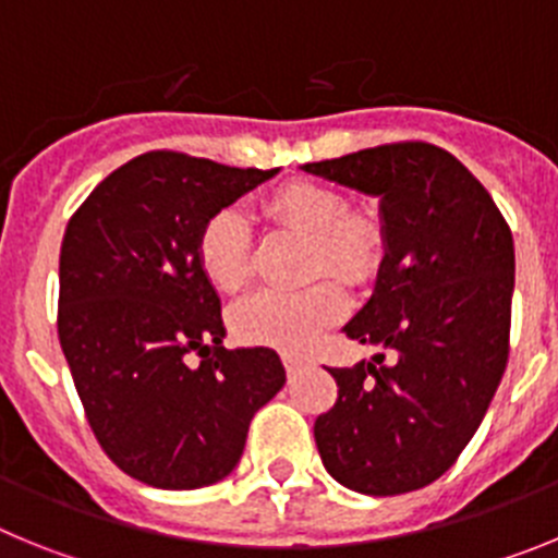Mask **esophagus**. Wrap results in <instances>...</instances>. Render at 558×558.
<instances>
[{
  "label": "esophagus",
  "instance_id": "1",
  "mask_svg": "<svg viewBox=\"0 0 558 558\" xmlns=\"http://www.w3.org/2000/svg\"><path fill=\"white\" fill-rule=\"evenodd\" d=\"M282 363H284V368H288V374L302 372V368L307 366V360L299 357V354H282Z\"/></svg>",
  "mask_w": 558,
  "mask_h": 558
}]
</instances>
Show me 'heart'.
<instances>
[{"label": "heart", "mask_w": 558, "mask_h": 558, "mask_svg": "<svg viewBox=\"0 0 558 558\" xmlns=\"http://www.w3.org/2000/svg\"><path fill=\"white\" fill-rule=\"evenodd\" d=\"M276 229L310 240L302 290H256L229 313L231 332L248 347L307 352L347 313L344 284H368L386 263V223L368 209H349L347 195L315 181H290L263 201ZM195 256L211 288L240 290L254 274V240L245 218L218 209L195 236ZM319 279L315 280L314 276Z\"/></svg>", "instance_id": "obj_1"}]
</instances>
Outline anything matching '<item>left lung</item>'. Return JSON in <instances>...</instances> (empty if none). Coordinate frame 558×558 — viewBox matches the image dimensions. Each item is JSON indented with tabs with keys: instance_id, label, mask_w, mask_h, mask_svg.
Returning a JSON list of instances; mask_svg holds the SVG:
<instances>
[{
	"instance_id": "8db88e82",
	"label": "left lung",
	"mask_w": 558,
	"mask_h": 558,
	"mask_svg": "<svg viewBox=\"0 0 558 558\" xmlns=\"http://www.w3.org/2000/svg\"><path fill=\"white\" fill-rule=\"evenodd\" d=\"M302 170L377 195L388 236L374 295L343 332L393 357L329 368L338 399L315 418V445L347 489H422L470 445L509 363L511 229L481 181L427 142Z\"/></svg>"
}]
</instances>
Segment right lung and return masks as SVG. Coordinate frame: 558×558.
<instances>
[{"instance_id": "right-lung-1", "label": "right lung", "mask_w": 558, "mask_h": 558, "mask_svg": "<svg viewBox=\"0 0 558 558\" xmlns=\"http://www.w3.org/2000/svg\"><path fill=\"white\" fill-rule=\"evenodd\" d=\"M274 175L142 153L102 179L63 231L61 349L106 456L147 486L223 481L254 413L284 386L274 349L223 347L220 299L195 256L204 220Z\"/></svg>"}]
</instances>
